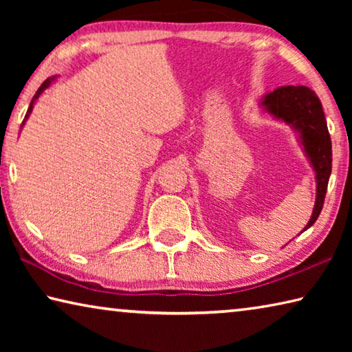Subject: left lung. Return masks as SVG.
Returning <instances> with one entry per match:
<instances>
[{
    "label": "left lung",
    "mask_w": 352,
    "mask_h": 352,
    "mask_svg": "<svg viewBox=\"0 0 352 352\" xmlns=\"http://www.w3.org/2000/svg\"><path fill=\"white\" fill-rule=\"evenodd\" d=\"M262 105L270 115L290 124L300 133L301 144L305 146V152L315 170L317 199H315L312 217L302 230L306 231L315 223L323 210L327 182L332 170V146L323 107L311 88L294 85L281 87L269 93L262 100Z\"/></svg>",
    "instance_id": "8db88e82"
}]
</instances>
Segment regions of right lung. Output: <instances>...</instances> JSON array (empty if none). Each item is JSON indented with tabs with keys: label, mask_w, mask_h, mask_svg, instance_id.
<instances>
[{
	"label": "right lung",
	"mask_w": 352,
	"mask_h": 352,
	"mask_svg": "<svg viewBox=\"0 0 352 352\" xmlns=\"http://www.w3.org/2000/svg\"><path fill=\"white\" fill-rule=\"evenodd\" d=\"M52 80H54V77H50V79H46V80H45V82L41 83V85H40V88H38V90H37V93L34 94V98H32V100H31V105H29L28 113H26V116H25V121H26V119H28V116L31 115V111H32V109H34V102H35V100H37V99H38V96H40V94L43 93L47 87L51 85V82H52ZM25 121H23V122H25Z\"/></svg>",
	"instance_id": "obj_1"
}]
</instances>
